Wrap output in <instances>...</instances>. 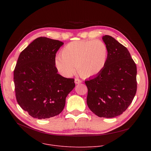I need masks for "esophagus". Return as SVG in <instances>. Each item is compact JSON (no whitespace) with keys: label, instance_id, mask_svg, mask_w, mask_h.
<instances>
[{"label":"esophagus","instance_id":"obj_1","mask_svg":"<svg viewBox=\"0 0 151 151\" xmlns=\"http://www.w3.org/2000/svg\"><path fill=\"white\" fill-rule=\"evenodd\" d=\"M75 84H80V83H82V81L81 80H80V79H78V78H75Z\"/></svg>","mask_w":151,"mask_h":151}]
</instances>
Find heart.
Segmentation results:
<instances>
[{"mask_svg":"<svg viewBox=\"0 0 151 151\" xmlns=\"http://www.w3.org/2000/svg\"><path fill=\"white\" fill-rule=\"evenodd\" d=\"M108 49L100 40H84L70 42L55 57V65L63 76H71L77 70L83 77L99 74L107 62Z\"/></svg>","mask_w":151,"mask_h":151,"instance_id":"heart-1","label":"heart"}]
</instances>
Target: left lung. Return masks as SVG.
Masks as SVG:
<instances>
[{
  "mask_svg": "<svg viewBox=\"0 0 151 151\" xmlns=\"http://www.w3.org/2000/svg\"><path fill=\"white\" fill-rule=\"evenodd\" d=\"M102 40L108 49L107 62L101 72L85 81L87 104L97 116L112 118L122 114L132 102L137 70L127 47L111 36L104 35Z\"/></svg>",
  "mask_w": 151,
  "mask_h": 151,
  "instance_id": "left-lung-1",
  "label": "left lung"
}]
</instances>
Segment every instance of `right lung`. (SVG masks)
Masks as SVG:
<instances>
[{
    "instance_id": "add662e5",
    "label": "right lung",
    "mask_w": 151,
    "mask_h": 151,
    "mask_svg": "<svg viewBox=\"0 0 151 151\" xmlns=\"http://www.w3.org/2000/svg\"><path fill=\"white\" fill-rule=\"evenodd\" d=\"M63 45L38 37L19 54L14 70L16 98L30 116L39 119L59 114L68 94L75 87L73 78L58 74L55 54Z\"/></svg>"
}]
</instances>
